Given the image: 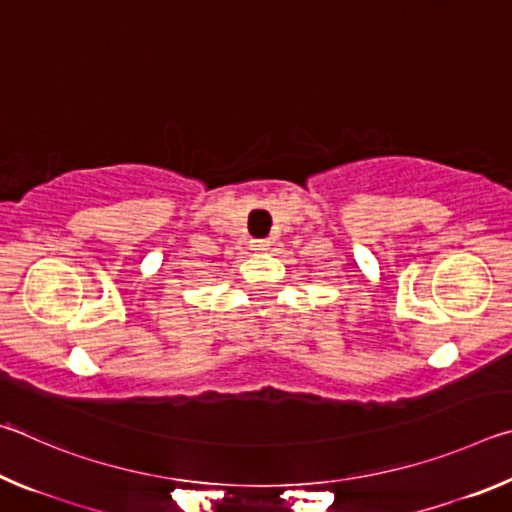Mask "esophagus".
<instances>
[{"mask_svg": "<svg viewBox=\"0 0 512 512\" xmlns=\"http://www.w3.org/2000/svg\"><path fill=\"white\" fill-rule=\"evenodd\" d=\"M271 248V241L266 239H253L250 241V250H255V253H264V250Z\"/></svg>", "mask_w": 512, "mask_h": 512, "instance_id": "34e87169", "label": "esophagus"}]
</instances>
